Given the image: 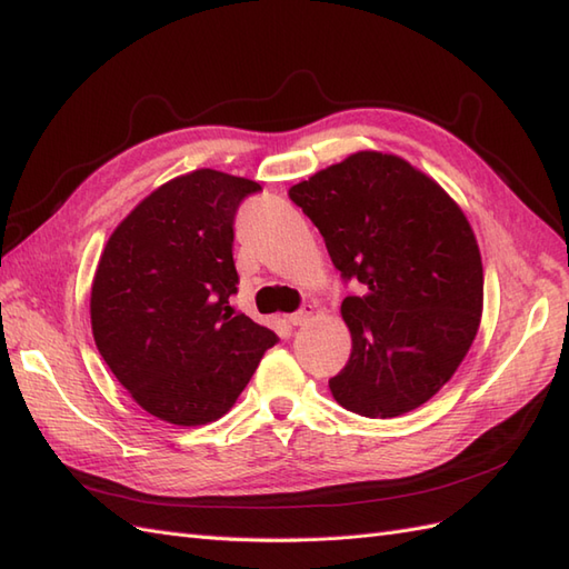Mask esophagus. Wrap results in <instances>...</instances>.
Returning a JSON list of instances; mask_svg holds the SVG:
<instances>
[{"instance_id":"obj_1","label":"esophagus","mask_w":569,"mask_h":569,"mask_svg":"<svg viewBox=\"0 0 569 569\" xmlns=\"http://www.w3.org/2000/svg\"><path fill=\"white\" fill-rule=\"evenodd\" d=\"M310 317H312L310 310H298V312H293V315H288V322L293 325V327H302V325L310 322Z\"/></svg>"}]
</instances>
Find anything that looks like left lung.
I'll return each mask as SVG.
<instances>
[{
	"instance_id": "left-lung-1",
	"label": "left lung",
	"mask_w": 569,
	"mask_h": 569,
	"mask_svg": "<svg viewBox=\"0 0 569 569\" xmlns=\"http://www.w3.org/2000/svg\"><path fill=\"white\" fill-rule=\"evenodd\" d=\"M288 196L363 296L341 302L351 356L329 380L356 415L388 419L431 400L458 371L482 317V259L463 210L398 154L361 150Z\"/></svg>"
}]
</instances>
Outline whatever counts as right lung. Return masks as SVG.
<instances>
[{"label": "right lung", "mask_w": 569, "mask_h": 569, "mask_svg": "<svg viewBox=\"0 0 569 569\" xmlns=\"http://www.w3.org/2000/svg\"><path fill=\"white\" fill-rule=\"evenodd\" d=\"M261 191L196 169L162 183L118 222L91 281V335L144 412L177 427L220 419L279 337L230 306L232 222Z\"/></svg>", "instance_id": "right-lung-1"}]
</instances>
